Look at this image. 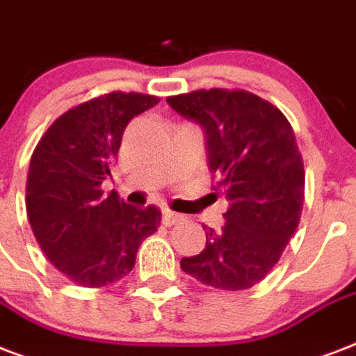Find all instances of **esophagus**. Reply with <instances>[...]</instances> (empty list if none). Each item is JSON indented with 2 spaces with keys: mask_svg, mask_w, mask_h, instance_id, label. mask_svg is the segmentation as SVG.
<instances>
[{
  "mask_svg": "<svg viewBox=\"0 0 356 356\" xmlns=\"http://www.w3.org/2000/svg\"><path fill=\"white\" fill-rule=\"evenodd\" d=\"M184 221V216L180 213H175L170 209H163V222L167 227H172V225H178V222Z\"/></svg>",
  "mask_w": 356,
  "mask_h": 356,
  "instance_id": "1",
  "label": "esophagus"
}]
</instances>
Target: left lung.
Instances as JSON below:
<instances>
[{
    "instance_id": "8db88e82",
    "label": "left lung",
    "mask_w": 356,
    "mask_h": 356,
    "mask_svg": "<svg viewBox=\"0 0 356 356\" xmlns=\"http://www.w3.org/2000/svg\"><path fill=\"white\" fill-rule=\"evenodd\" d=\"M167 102L204 129L208 167L228 200L225 227L206 228L204 250L180 267L211 288H252L299 227L305 169L296 134L280 109L247 90L202 89Z\"/></svg>"
}]
</instances>
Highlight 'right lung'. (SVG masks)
Listing matches in <instances>:
<instances>
[{
  "label": "right lung",
  "mask_w": 356,
  "mask_h": 356,
  "mask_svg": "<svg viewBox=\"0 0 356 356\" xmlns=\"http://www.w3.org/2000/svg\"><path fill=\"white\" fill-rule=\"evenodd\" d=\"M158 102L139 92L92 98L60 115L33 152L29 225L46 258L79 286L100 288L126 277L143 239L161 222L156 206L135 208L102 191L128 122Z\"/></svg>",
  "instance_id": "1"
}]
</instances>
